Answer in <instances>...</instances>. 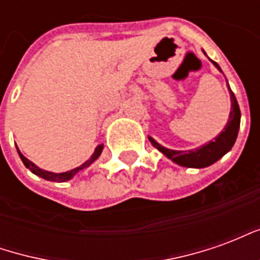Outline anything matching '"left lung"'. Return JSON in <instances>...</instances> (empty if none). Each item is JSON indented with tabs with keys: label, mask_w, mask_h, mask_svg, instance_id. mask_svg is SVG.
<instances>
[{
	"label": "left lung",
	"mask_w": 260,
	"mask_h": 260,
	"mask_svg": "<svg viewBox=\"0 0 260 260\" xmlns=\"http://www.w3.org/2000/svg\"><path fill=\"white\" fill-rule=\"evenodd\" d=\"M205 55H206V53H205ZM212 64L220 72H223L221 68L218 67L217 62L212 61ZM227 86H229V83H227ZM229 91L230 99H231V111H230L229 121H227V124L224 126V129L213 141L202 145L201 147L191 149V150H173V149H167V147L161 146L158 142L154 141L152 136H149L150 143L157 149L158 152L163 153L166 157L170 158L171 161H174L178 166H182V167H188V169H205V167H209V166L214 164L217 160L223 157L225 153H229L231 150V147L234 146L235 141H237V136H238V129H240V106L237 103V99H235L233 90L230 89V86Z\"/></svg>",
	"instance_id": "left-lung-1"
}]
</instances>
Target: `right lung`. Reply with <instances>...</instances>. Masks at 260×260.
Segmentation results:
<instances>
[{"label":"right lung","mask_w":260,"mask_h":260,"mask_svg":"<svg viewBox=\"0 0 260 260\" xmlns=\"http://www.w3.org/2000/svg\"><path fill=\"white\" fill-rule=\"evenodd\" d=\"M103 147H104V145H99V146L96 147L94 153H93V154L90 156V158H87L85 163L80 164L79 167L69 170V171H65V173H53V171H47V170L40 169V167H37L36 164L33 163V161H30L29 158H26L25 156H23V154L20 153V150L18 149V146H16V149H18L19 157H20V160L23 161V164H25V167H26V169L30 170L33 174H36L37 177H42V178H44V180L53 181V182H65V181L72 180V178H74L75 175L78 174L79 171L87 169V167H89L90 164L94 163L97 158L100 157V154H102V152H103Z\"/></svg>","instance_id":"right-lung-1"}]
</instances>
